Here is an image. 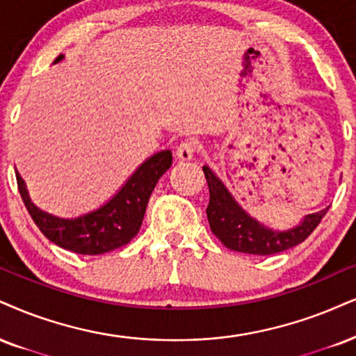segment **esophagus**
Returning <instances> with one entry per match:
<instances>
[{
	"instance_id": "34e87169",
	"label": "esophagus",
	"mask_w": 356,
	"mask_h": 356,
	"mask_svg": "<svg viewBox=\"0 0 356 356\" xmlns=\"http://www.w3.org/2000/svg\"><path fill=\"white\" fill-rule=\"evenodd\" d=\"M196 150H198V142H195V140H185V142L178 145L177 156L179 160H191L195 156Z\"/></svg>"
}]
</instances>
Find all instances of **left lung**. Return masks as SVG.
<instances>
[{
  "label": "left lung",
  "instance_id": "8db88e82",
  "mask_svg": "<svg viewBox=\"0 0 356 356\" xmlns=\"http://www.w3.org/2000/svg\"><path fill=\"white\" fill-rule=\"evenodd\" d=\"M203 171L209 188V203L206 208L209 227L213 234L231 251L254 254V256H270V254L287 251L304 243L327 214L328 208L309 214L300 226L291 231L275 232L266 229L241 209L221 179L208 166H203Z\"/></svg>",
  "mask_w": 356,
  "mask_h": 356
}]
</instances>
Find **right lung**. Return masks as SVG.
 I'll list each match as a JSON object with an SVG mask.
<instances>
[{
    "label": "right lung",
    "mask_w": 356,
    "mask_h": 356,
    "mask_svg": "<svg viewBox=\"0 0 356 356\" xmlns=\"http://www.w3.org/2000/svg\"><path fill=\"white\" fill-rule=\"evenodd\" d=\"M63 57V54L57 56L54 64ZM171 160L170 150L155 153L140 165L107 204L77 219H59L38 209L28 198L23 179L17 173L16 181L26 209L47 239L67 251L97 256L129 244L137 236L153 188L171 166Z\"/></svg>",
    "instance_id": "right-lung-1"
}]
</instances>
